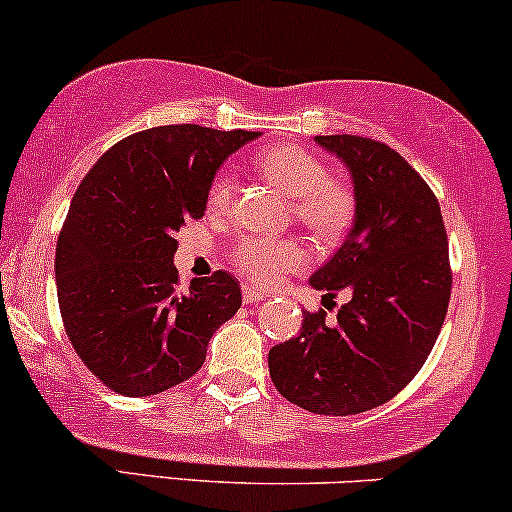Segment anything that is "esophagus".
I'll return each mask as SVG.
<instances>
[{
  "label": "esophagus",
  "mask_w": 512,
  "mask_h": 512,
  "mask_svg": "<svg viewBox=\"0 0 512 512\" xmlns=\"http://www.w3.org/2000/svg\"><path fill=\"white\" fill-rule=\"evenodd\" d=\"M264 297H267V293H262V290H257V288H252V286H243V300H245V304H248V302H260V300H264Z\"/></svg>",
  "instance_id": "obj_1"
}]
</instances>
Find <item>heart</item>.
<instances>
[{"label":"heart","instance_id":"1","mask_svg":"<svg viewBox=\"0 0 512 512\" xmlns=\"http://www.w3.org/2000/svg\"><path fill=\"white\" fill-rule=\"evenodd\" d=\"M257 170L288 193L290 210L297 224H302L321 243H333L345 234L352 222L354 196L345 181L328 177V167L314 153L300 146H276L260 155ZM234 196L231 172H217L208 191V208L222 212ZM231 262L238 274L250 283L271 288L290 271L302 269L309 262V252L297 238L243 236L231 250Z\"/></svg>","mask_w":512,"mask_h":512}]
</instances>
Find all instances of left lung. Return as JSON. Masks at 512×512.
I'll use <instances>...</instances> for the list:
<instances>
[{
	"label": "left lung",
	"instance_id": "obj_1",
	"mask_svg": "<svg viewBox=\"0 0 512 512\" xmlns=\"http://www.w3.org/2000/svg\"><path fill=\"white\" fill-rule=\"evenodd\" d=\"M316 141L349 167L357 208L309 283L352 300L335 319L304 312L297 338L271 347L269 373L300 409L352 416L390 401L430 357L449 309V243L437 196L394 148L357 134Z\"/></svg>",
	"mask_w": 512,
	"mask_h": 512
}]
</instances>
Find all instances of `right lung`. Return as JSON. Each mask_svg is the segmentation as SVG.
<instances>
[{
    "label": "right lung",
    "instance_id": "add662e5",
    "mask_svg": "<svg viewBox=\"0 0 512 512\" xmlns=\"http://www.w3.org/2000/svg\"><path fill=\"white\" fill-rule=\"evenodd\" d=\"M257 132L165 125L96 160L56 243L58 309L82 364L108 390L148 397L200 371L212 333L238 312L226 271L179 290L177 231L208 208L219 165Z\"/></svg>",
    "mask_w": 512,
    "mask_h": 512
}]
</instances>
